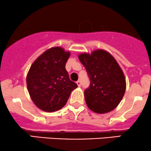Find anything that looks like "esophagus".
I'll list each match as a JSON object with an SVG mask.
<instances>
[{
    "label": "esophagus",
    "instance_id": "1",
    "mask_svg": "<svg viewBox=\"0 0 151 151\" xmlns=\"http://www.w3.org/2000/svg\"><path fill=\"white\" fill-rule=\"evenodd\" d=\"M77 85H78V87H80L81 86V82H80V80L77 81Z\"/></svg>",
    "mask_w": 151,
    "mask_h": 151
}]
</instances>
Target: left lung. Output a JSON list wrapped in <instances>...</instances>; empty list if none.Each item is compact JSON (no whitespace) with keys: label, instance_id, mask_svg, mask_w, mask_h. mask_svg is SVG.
<instances>
[{"label":"left lung","instance_id":"obj_1","mask_svg":"<svg viewBox=\"0 0 151 151\" xmlns=\"http://www.w3.org/2000/svg\"><path fill=\"white\" fill-rule=\"evenodd\" d=\"M88 72L90 87L85 90V99L90 110L98 114L113 111L121 102L126 90L123 71L111 54L98 49L78 56Z\"/></svg>","mask_w":151,"mask_h":151}]
</instances>
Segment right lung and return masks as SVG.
<instances>
[{"label":"right lung","mask_w":151,"mask_h":151,"mask_svg":"<svg viewBox=\"0 0 151 151\" xmlns=\"http://www.w3.org/2000/svg\"><path fill=\"white\" fill-rule=\"evenodd\" d=\"M70 52L61 47L45 50L33 62L27 75V86L32 101L41 110L53 112L65 106L73 90L66 63Z\"/></svg>","instance_id":"add662e5"}]
</instances>
